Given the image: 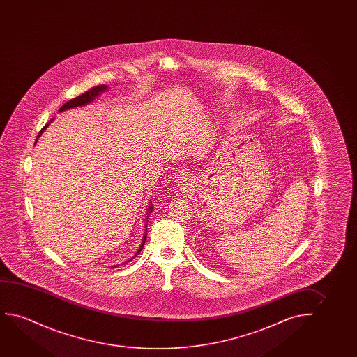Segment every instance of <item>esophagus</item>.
<instances>
[{
	"instance_id": "obj_1",
	"label": "esophagus",
	"mask_w": 357,
	"mask_h": 357,
	"mask_svg": "<svg viewBox=\"0 0 357 357\" xmlns=\"http://www.w3.org/2000/svg\"><path fill=\"white\" fill-rule=\"evenodd\" d=\"M176 185H178L179 190L184 191V192L191 190L192 178L188 173H183L181 176H176Z\"/></svg>"
}]
</instances>
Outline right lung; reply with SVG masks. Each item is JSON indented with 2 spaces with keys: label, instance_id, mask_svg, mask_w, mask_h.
<instances>
[{
  "label": "right lung",
  "instance_id": "1",
  "mask_svg": "<svg viewBox=\"0 0 357 357\" xmlns=\"http://www.w3.org/2000/svg\"><path fill=\"white\" fill-rule=\"evenodd\" d=\"M106 85H98V86H93V88L89 89L88 91H85V93H82V95H79V96H77V98H72V100H69L68 102L64 103L63 106L62 107L59 108V111H64V109H68V108H74V107H78V106H84V105H86V103H90L91 101H93V98H96L98 96V93H101V91H103V90H106ZM47 126L49 124H45L44 128L40 130L39 135H38V137L43 134V132H44L45 129L47 128ZM149 211L150 212H152V207H150L149 208ZM149 212V213H150ZM145 240H146V235L144 236V240H142V248H140V250L137 251V254L142 251V248H144V244H145ZM137 256V255H135Z\"/></svg>",
  "mask_w": 357,
  "mask_h": 357
}]
</instances>
